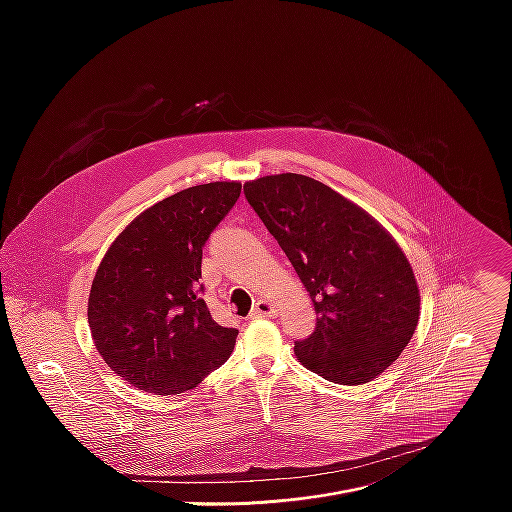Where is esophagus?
<instances>
[{"label": "esophagus", "mask_w": 512, "mask_h": 512, "mask_svg": "<svg viewBox=\"0 0 512 512\" xmlns=\"http://www.w3.org/2000/svg\"><path fill=\"white\" fill-rule=\"evenodd\" d=\"M275 314V304L269 300H257V304L251 310V318H273Z\"/></svg>", "instance_id": "1"}]
</instances>
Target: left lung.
Masks as SVG:
<instances>
[{
	"label": "left lung",
	"mask_w": 512,
	"mask_h": 512,
	"mask_svg": "<svg viewBox=\"0 0 512 512\" xmlns=\"http://www.w3.org/2000/svg\"><path fill=\"white\" fill-rule=\"evenodd\" d=\"M245 196L318 314L296 358L338 385L377 379L419 322L417 279L399 243L367 210L302 174L245 182Z\"/></svg>",
	"instance_id": "obj_1"
}]
</instances>
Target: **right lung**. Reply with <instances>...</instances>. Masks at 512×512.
Listing matches in <instances>:
<instances>
[{
	"instance_id": "add662e5",
	"label": "right lung",
	"mask_w": 512,
	"mask_h": 512,
	"mask_svg": "<svg viewBox=\"0 0 512 512\" xmlns=\"http://www.w3.org/2000/svg\"><path fill=\"white\" fill-rule=\"evenodd\" d=\"M241 194L210 182L145 208L101 259L89 294L95 348L131 387L176 395L231 356L239 330L218 326L200 298L202 247Z\"/></svg>"
}]
</instances>
